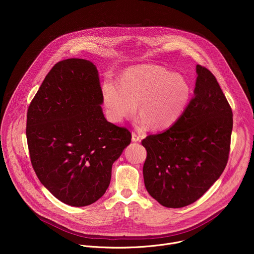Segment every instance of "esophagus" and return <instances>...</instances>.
<instances>
[{"label": "esophagus", "instance_id": "esophagus-1", "mask_svg": "<svg viewBox=\"0 0 254 254\" xmlns=\"http://www.w3.org/2000/svg\"><path fill=\"white\" fill-rule=\"evenodd\" d=\"M131 135H132V137H131L132 141H135V142H137V141H139V140H140V136H139V134H137L136 132L132 131Z\"/></svg>", "mask_w": 254, "mask_h": 254}]
</instances>
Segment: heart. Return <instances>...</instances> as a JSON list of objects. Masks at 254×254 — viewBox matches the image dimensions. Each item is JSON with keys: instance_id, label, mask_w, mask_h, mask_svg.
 <instances>
[{"instance_id": "1", "label": "heart", "mask_w": 254, "mask_h": 254, "mask_svg": "<svg viewBox=\"0 0 254 254\" xmlns=\"http://www.w3.org/2000/svg\"><path fill=\"white\" fill-rule=\"evenodd\" d=\"M101 93L111 122L118 124L132 118L138 104L139 127L150 125L154 129H166L184 113L191 87L182 75L149 65L126 71L119 83L104 80Z\"/></svg>"}]
</instances>
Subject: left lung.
Wrapping results in <instances>:
<instances>
[{
  "label": "left lung",
  "instance_id": "left-lung-1",
  "mask_svg": "<svg viewBox=\"0 0 254 254\" xmlns=\"http://www.w3.org/2000/svg\"><path fill=\"white\" fill-rule=\"evenodd\" d=\"M196 70L194 96L182 116L167 130L141 140L147 150L144 186L168 208L197 201L228 162L232 110L212 72L201 65Z\"/></svg>",
  "mask_w": 254,
  "mask_h": 254
}]
</instances>
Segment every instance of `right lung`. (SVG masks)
Returning a JSON list of instances; mask_svg holds the SVG:
<instances>
[{
  "mask_svg": "<svg viewBox=\"0 0 254 254\" xmlns=\"http://www.w3.org/2000/svg\"><path fill=\"white\" fill-rule=\"evenodd\" d=\"M95 65L85 59L57 62L27 112L32 167L61 202L87 206L110 186L112 167L131 140L130 131L107 122Z\"/></svg>",
  "mask_w": 254,
  "mask_h": 254,
  "instance_id": "right-lung-1",
  "label": "right lung"
}]
</instances>
